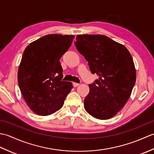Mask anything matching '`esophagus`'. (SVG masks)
<instances>
[{"label":"esophagus","mask_w":154,"mask_h":154,"mask_svg":"<svg viewBox=\"0 0 154 154\" xmlns=\"http://www.w3.org/2000/svg\"><path fill=\"white\" fill-rule=\"evenodd\" d=\"M73 84L74 87H77V86L79 85V83H73Z\"/></svg>","instance_id":"1"}]
</instances>
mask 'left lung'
<instances>
[{"label": "left lung", "mask_w": 154, "mask_h": 154, "mask_svg": "<svg viewBox=\"0 0 154 154\" xmlns=\"http://www.w3.org/2000/svg\"><path fill=\"white\" fill-rule=\"evenodd\" d=\"M76 40L77 51L99 77L89 85L85 109L95 119H111L125 105L136 83L132 55L124 45L104 35H78Z\"/></svg>", "instance_id": "left-lung-1"}]
</instances>
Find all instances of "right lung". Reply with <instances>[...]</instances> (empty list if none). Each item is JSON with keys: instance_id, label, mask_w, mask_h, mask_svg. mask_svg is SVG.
<instances>
[{"instance_id": "right-lung-1", "label": "right lung", "mask_w": 154, "mask_h": 154, "mask_svg": "<svg viewBox=\"0 0 154 154\" xmlns=\"http://www.w3.org/2000/svg\"><path fill=\"white\" fill-rule=\"evenodd\" d=\"M74 37L49 34L25 49L18 67V85L26 103L38 115H50L60 110L73 88L71 82L61 81L60 60Z\"/></svg>"}]
</instances>
